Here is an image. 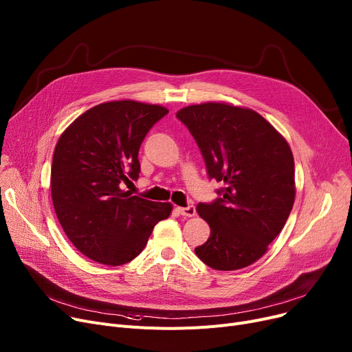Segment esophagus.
Instances as JSON below:
<instances>
[{
	"label": "esophagus",
	"instance_id": "34e87169",
	"mask_svg": "<svg viewBox=\"0 0 352 352\" xmlns=\"http://www.w3.org/2000/svg\"><path fill=\"white\" fill-rule=\"evenodd\" d=\"M178 212L184 217H194L195 215V207L187 206V207H178Z\"/></svg>",
	"mask_w": 352,
	"mask_h": 352
}]
</instances>
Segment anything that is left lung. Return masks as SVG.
<instances>
[{
  "mask_svg": "<svg viewBox=\"0 0 352 352\" xmlns=\"http://www.w3.org/2000/svg\"><path fill=\"white\" fill-rule=\"evenodd\" d=\"M177 118L194 137L208 178L224 184L217 199L197 206L211 234L195 254L219 271L248 267L265 254L292 210L291 148L248 108L206 102L179 109Z\"/></svg>",
  "mask_w": 352,
  "mask_h": 352,
  "instance_id": "8db88e82",
  "label": "left lung"
}]
</instances>
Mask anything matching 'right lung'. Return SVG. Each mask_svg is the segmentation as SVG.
<instances>
[{"instance_id":"right-lung-1","label":"right lung","mask_w":352,"mask_h":352,"mask_svg":"<svg viewBox=\"0 0 352 352\" xmlns=\"http://www.w3.org/2000/svg\"><path fill=\"white\" fill-rule=\"evenodd\" d=\"M168 109L137 101L92 107L55 146L51 195L60 224L80 252L105 265L126 264L144 250L171 204L122 191L140 177L138 151Z\"/></svg>"}]
</instances>
